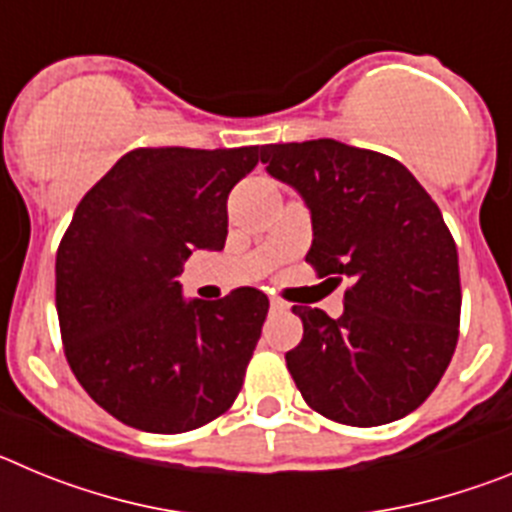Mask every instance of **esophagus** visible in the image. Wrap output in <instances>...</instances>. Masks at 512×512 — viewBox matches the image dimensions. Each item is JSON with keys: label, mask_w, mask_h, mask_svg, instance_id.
I'll list each match as a JSON object with an SVG mask.
<instances>
[{"label": "esophagus", "mask_w": 512, "mask_h": 512, "mask_svg": "<svg viewBox=\"0 0 512 512\" xmlns=\"http://www.w3.org/2000/svg\"><path fill=\"white\" fill-rule=\"evenodd\" d=\"M269 305H271V312H284V310H287V302L279 300V297H271Z\"/></svg>", "instance_id": "obj_1"}]
</instances>
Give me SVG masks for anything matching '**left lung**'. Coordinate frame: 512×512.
Wrapping results in <instances>:
<instances>
[{
	"label": "left lung",
	"mask_w": 512,
	"mask_h": 512,
	"mask_svg": "<svg viewBox=\"0 0 512 512\" xmlns=\"http://www.w3.org/2000/svg\"><path fill=\"white\" fill-rule=\"evenodd\" d=\"M261 164L305 197V261L341 284L343 315L295 305L287 369L315 413L372 428L420 408L459 341V256L431 194L400 161L320 138L261 146Z\"/></svg>",
	"instance_id": "obj_1"
}]
</instances>
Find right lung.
<instances>
[{"label":"right lung","mask_w":512,"mask_h":512,"mask_svg":"<svg viewBox=\"0 0 512 512\" xmlns=\"http://www.w3.org/2000/svg\"><path fill=\"white\" fill-rule=\"evenodd\" d=\"M261 148H135L76 205L56 253L63 354L87 395L120 423L187 433L241 392L269 297L238 287L184 302V261L220 251L228 194Z\"/></svg>","instance_id":"add662e5"}]
</instances>
